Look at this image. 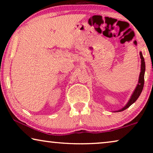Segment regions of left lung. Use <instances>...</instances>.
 Here are the masks:
<instances>
[{"instance_id":"8db88e82","label":"left lung","mask_w":153,"mask_h":153,"mask_svg":"<svg viewBox=\"0 0 153 153\" xmlns=\"http://www.w3.org/2000/svg\"><path fill=\"white\" fill-rule=\"evenodd\" d=\"M140 57L141 59V72H140L139 75V83H138L137 88H135V91H134V93L131 95L130 100H129V102H127V104L123 107L122 109H120L118 111H123L125 109H127V108H129L131 104L137 101V100L139 98V97L141 95L142 91H143V88L144 85V74H145V70H146V65L145 61H144V58L143 55H142L141 52H140Z\"/></svg>"}]
</instances>
